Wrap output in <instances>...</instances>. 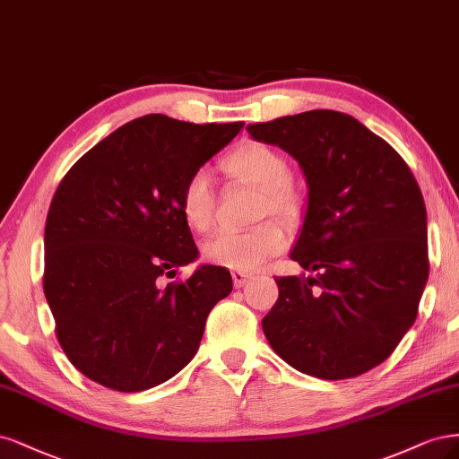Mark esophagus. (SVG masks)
<instances>
[{"label":"esophagus","mask_w":459,"mask_h":459,"mask_svg":"<svg viewBox=\"0 0 459 459\" xmlns=\"http://www.w3.org/2000/svg\"><path fill=\"white\" fill-rule=\"evenodd\" d=\"M251 280V274L249 273H232V282H234V288H242L244 284H247Z\"/></svg>","instance_id":"esophagus-1"}]
</instances>
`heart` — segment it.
I'll list each match as a JSON object with an SVG mask.
<instances>
[{"label": "heart", "mask_w": 459, "mask_h": 459, "mask_svg": "<svg viewBox=\"0 0 459 459\" xmlns=\"http://www.w3.org/2000/svg\"><path fill=\"white\" fill-rule=\"evenodd\" d=\"M221 168L232 179L261 190L259 217L273 213L291 221L299 215L301 202L298 192L290 186L288 160L271 146L246 143L221 161ZM179 204L185 223L192 230H210L215 215V192L210 175L205 171L192 173L181 188ZM286 244V230L276 221H263L247 230H221L210 236L202 244V255L217 267L254 273L264 261L278 255Z\"/></svg>", "instance_id": "b5f03b06"}]
</instances>
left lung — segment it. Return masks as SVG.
Instances as JSON below:
<instances>
[{
  "label": "left lung",
  "instance_id": "left-lung-1",
  "mask_svg": "<svg viewBox=\"0 0 459 459\" xmlns=\"http://www.w3.org/2000/svg\"><path fill=\"white\" fill-rule=\"evenodd\" d=\"M246 129L298 160L308 200L290 257L318 271L276 278L264 337L307 376L357 377L418 316L429 276L421 190L401 154L349 114L308 110Z\"/></svg>",
  "mask_w": 459,
  "mask_h": 459
}]
</instances>
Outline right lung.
Wrapping results in <instances>:
<instances>
[{
  "instance_id": "add662e5",
  "label": "right lung",
  "mask_w": 459,
  "mask_h": 459,
  "mask_svg": "<svg viewBox=\"0 0 459 459\" xmlns=\"http://www.w3.org/2000/svg\"><path fill=\"white\" fill-rule=\"evenodd\" d=\"M244 122L188 124L149 114L85 152L58 185L46 223L43 291L68 360L100 385L137 393L195 357L205 318L232 291L230 273L202 264L181 213L192 173Z\"/></svg>"
}]
</instances>
